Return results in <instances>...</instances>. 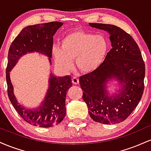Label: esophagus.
Returning <instances> with one entry per match:
<instances>
[{"label":"esophagus","instance_id":"34e87169","mask_svg":"<svg viewBox=\"0 0 151 151\" xmlns=\"http://www.w3.org/2000/svg\"><path fill=\"white\" fill-rule=\"evenodd\" d=\"M72 82H73V84H79V78L77 77H74L73 78H72Z\"/></svg>","mask_w":151,"mask_h":151}]
</instances>
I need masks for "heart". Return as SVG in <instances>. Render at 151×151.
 <instances>
[{"instance_id": "1", "label": "heart", "mask_w": 151, "mask_h": 151, "mask_svg": "<svg viewBox=\"0 0 151 151\" xmlns=\"http://www.w3.org/2000/svg\"><path fill=\"white\" fill-rule=\"evenodd\" d=\"M108 50V40L102 35L74 31L62 38L60 48H54L53 55L55 61L62 68L70 70L73 66L72 60L75 59L79 70L90 73L101 65Z\"/></svg>"}]
</instances>
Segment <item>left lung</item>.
I'll list each match as a JSON object with an SVG mask.
<instances>
[{
	"label": "left lung",
	"instance_id": "8db88e82",
	"mask_svg": "<svg viewBox=\"0 0 151 151\" xmlns=\"http://www.w3.org/2000/svg\"><path fill=\"white\" fill-rule=\"evenodd\" d=\"M110 34L112 48L104 61L91 73L80 77L82 98L94 121L113 124L126 120L138 104L144 90L145 64L131 35L110 24L89 23ZM115 78L123 85L118 95L109 97L105 84Z\"/></svg>",
	"mask_w": 151,
	"mask_h": 151
}]
</instances>
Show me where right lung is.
<instances>
[{
    "instance_id": "obj_1",
    "label": "right lung",
    "mask_w": 151,
    "mask_h": 151,
    "mask_svg": "<svg viewBox=\"0 0 151 151\" xmlns=\"http://www.w3.org/2000/svg\"><path fill=\"white\" fill-rule=\"evenodd\" d=\"M62 25L61 22H50L25 27L15 38L8 51L6 67L8 97L20 117L31 125L50 128L62 122L66 114V94L72 85L71 77H56L51 74L50 87L45 101L37 109L29 110L17 101L13 93L9 72L18 59L27 52H37L45 54L49 57L51 62L53 36Z\"/></svg>"
}]
</instances>
